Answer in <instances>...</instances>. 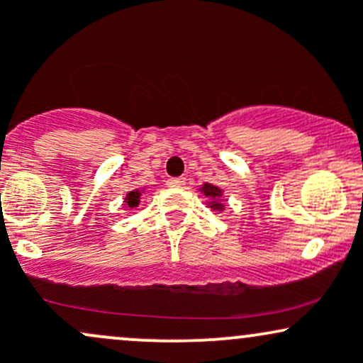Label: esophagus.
<instances>
[{
	"mask_svg": "<svg viewBox=\"0 0 363 363\" xmlns=\"http://www.w3.org/2000/svg\"><path fill=\"white\" fill-rule=\"evenodd\" d=\"M167 186H171V189H182L183 185H185V178H169V180L166 182Z\"/></svg>",
	"mask_w": 363,
	"mask_h": 363,
	"instance_id": "34e87169",
	"label": "esophagus"
}]
</instances>
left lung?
Returning <instances> with one entry per match:
<instances>
[{
  "label": "left lung",
  "instance_id": "8db88e82",
  "mask_svg": "<svg viewBox=\"0 0 363 363\" xmlns=\"http://www.w3.org/2000/svg\"><path fill=\"white\" fill-rule=\"evenodd\" d=\"M202 192H204V196L206 197H209V199H216V201H213L211 204V208L213 209H223V202L221 201H218V199L221 197V190L218 189V186H214V185H211V183H206L204 186H202Z\"/></svg>",
  "mask_w": 363,
  "mask_h": 363
}]
</instances>
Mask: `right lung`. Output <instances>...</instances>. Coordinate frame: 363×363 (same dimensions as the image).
I'll return each mask as SVG.
<instances>
[{"label":"right lung","instance_id":"obj_1","mask_svg":"<svg viewBox=\"0 0 363 363\" xmlns=\"http://www.w3.org/2000/svg\"><path fill=\"white\" fill-rule=\"evenodd\" d=\"M140 196H142V194H140V190H133V192H130L126 196V204L130 206V208H136V206H138V202H140Z\"/></svg>","mask_w":363,"mask_h":363}]
</instances>
